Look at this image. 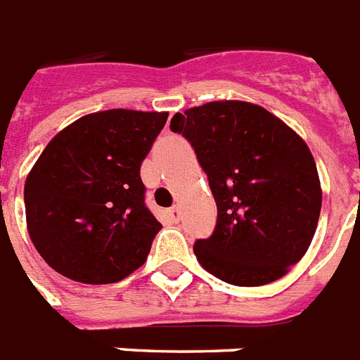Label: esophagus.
<instances>
[{"instance_id": "1", "label": "esophagus", "mask_w": 360, "mask_h": 360, "mask_svg": "<svg viewBox=\"0 0 360 360\" xmlns=\"http://www.w3.org/2000/svg\"><path fill=\"white\" fill-rule=\"evenodd\" d=\"M169 217H171L172 223H178V221H180V208H178V206H172V208L169 210Z\"/></svg>"}]
</instances>
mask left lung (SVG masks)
Instances as JSON below:
<instances>
[{"mask_svg": "<svg viewBox=\"0 0 360 360\" xmlns=\"http://www.w3.org/2000/svg\"><path fill=\"white\" fill-rule=\"evenodd\" d=\"M195 148L217 225L193 245L198 264L234 286L278 281L309 251L321 210L312 152L262 105L217 100L171 120Z\"/></svg>", "mask_w": 360, "mask_h": 360, "instance_id": "8db88e82", "label": "left lung"}]
</instances>
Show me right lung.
<instances>
[{
	"label": "right lung",
	"instance_id": "obj_1",
	"mask_svg": "<svg viewBox=\"0 0 360 360\" xmlns=\"http://www.w3.org/2000/svg\"><path fill=\"white\" fill-rule=\"evenodd\" d=\"M169 113L108 109L74 120L25 178L27 232L63 277L111 284L141 267L162 223L145 206L141 163Z\"/></svg>",
	"mask_w": 360,
	"mask_h": 360
}]
</instances>
